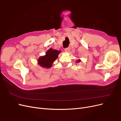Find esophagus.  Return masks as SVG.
I'll return each mask as SVG.
<instances>
[{
    "instance_id": "obj_1",
    "label": "esophagus",
    "mask_w": 121,
    "mask_h": 121,
    "mask_svg": "<svg viewBox=\"0 0 121 121\" xmlns=\"http://www.w3.org/2000/svg\"><path fill=\"white\" fill-rule=\"evenodd\" d=\"M70 48L69 47H68V48H65V52H68L69 51H70Z\"/></svg>"
}]
</instances>
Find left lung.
Segmentation results:
<instances>
[{
    "mask_svg": "<svg viewBox=\"0 0 121 121\" xmlns=\"http://www.w3.org/2000/svg\"><path fill=\"white\" fill-rule=\"evenodd\" d=\"M80 61H81V60H80V59L76 60V62H77V63H79V62H80Z\"/></svg>",
    "mask_w": 121,
    "mask_h": 121,
    "instance_id": "left-lung-1",
    "label": "left lung"
}]
</instances>
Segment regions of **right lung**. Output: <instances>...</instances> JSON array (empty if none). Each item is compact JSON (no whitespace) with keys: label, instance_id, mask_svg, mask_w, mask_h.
Here are the masks:
<instances>
[{"label":"right lung","instance_id":"right-lung-1","mask_svg":"<svg viewBox=\"0 0 121 121\" xmlns=\"http://www.w3.org/2000/svg\"><path fill=\"white\" fill-rule=\"evenodd\" d=\"M61 52L60 50L50 48L46 51L45 55L40 56L37 60L38 64L42 68H50L53 64L57 58L58 55Z\"/></svg>","mask_w":121,"mask_h":121}]
</instances>
